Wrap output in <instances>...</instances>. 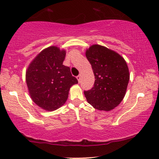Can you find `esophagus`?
Returning a JSON list of instances; mask_svg holds the SVG:
<instances>
[{
    "label": "esophagus",
    "mask_w": 159,
    "mask_h": 159,
    "mask_svg": "<svg viewBox=\"0 0 159 159\" xmlns=\"http://www.w3.org/2000/svg\"><path fill=\"white\" fill-rule=\"evenodd\" d=\"M76 79H78V80H79V82H80V75H78V76L76 77Z\"/></svg>",
    "instance_id": "34e87169"
}]
</instances>
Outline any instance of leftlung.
Here are the masks:
<instances>
[{
    "label": "left lung",
    "instance_id": "obj_1",
    "mask_svg": "<svg viewBox=\"0 0 159 159\" xmlns=\"http://www.w3.org/2000/svg\"><path fill=\"white\" fill-rule=\"evenodd\" d=\"M95 82L84 91L87 102L95 109L110 111L122 101L129 80V69L121 55L106 47L93 44L86 52Z\"/></svg>",
    "mask_w": 159,
    "mask_h": 159
}]
</instances>
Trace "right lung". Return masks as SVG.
Here are the masks:
<instances>
[{"instance_id":"obj_1","label":"right lung","mask_w":159,"mask_h":159,"mask_svg":"<svg viewBox=\"0 0 159 159\" xmlns=\"http://www.w3.org/2000/svg\"><path fill=\"white\" fill-rule=\"evenodd\" d=\"M66 50L56 46L44 49L29 66L26 82L32 101L42 109L54 111L62 106L73 85L78 84L69 67L62 65Z\"/></svg>"}]
</instances>
